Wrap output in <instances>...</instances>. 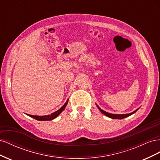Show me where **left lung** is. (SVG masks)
Here are the masks:
<instances>
[{
	"instance_id": "1",
	"label": "left lung",
	"mask_w": 160,
	"mask_h": 160,
	"mask_svg": "<svg viewBox=\"0 0 160 160\" xmlns=\"http://www.w3.org/2000/svg\"><path fill=\"white\" fill-rule=\"evenodd\" d=\"M96 105H97V107H98V108L99 109V110L103 114H104L105 115H106V116H107V117H108L109 118L115 119H124L125 118H128V117H129V116L132 115V114L135 113L139 109V108H138L136 110H135L134 111H133V112L130 113H127V114H113V113H108V112H106L105 111L101 109L98 105L96 104Z\"/></svg>"
}]
</instances>
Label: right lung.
I'll return each mask as SVG.
<instances>
[{
	"instance_id": "1",
	"label": "right lung",
	"mask_w": 160,
	"mask_h": 160,
	"mask_svg": "<svg viewBox=\"0 0 160 160\" xmlns=\"http://www.w3.org/2000/svg\"><path fill=\"white\" fill-rule=\"evenodd\" d=\"M69 101V99H67V101L65 102V103L62 106V107L59 109H58L57 111H56L55 112H53L52 113L51 115H42V116H40V115H28V114H27V115L30 116V117L35 119L38 121H50V120H52V119H55L57 117H58L59 116L62 111H63L65 109V107L67 105V103H68Z\"/></svg>"
}]
</instances>
